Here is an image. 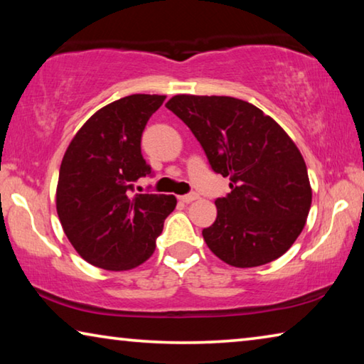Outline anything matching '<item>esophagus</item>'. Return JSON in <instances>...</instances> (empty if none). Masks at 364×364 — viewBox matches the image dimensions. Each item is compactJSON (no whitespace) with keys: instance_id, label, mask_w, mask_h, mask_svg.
Wrapping results in <instances>:
<instances>
[{"instance_id":"obj_1","label":"esophagus","mask_w":364,"mask_h":364,"mask_svg":"<svg viewBox=\"0 0 364 364\" xmlns=\"http://www.w3.org/2000/svg\"><path fill=\"white\" fill-rule=\"evenodd\" d=\"M178 199H180L181 202H186V204H189V202L199 199V194H197V193H189V194L180 196V197H178Z\"/></svg>"}]
</instances>
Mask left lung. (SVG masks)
Listing matches in <instances>:
<instances>
[{"label":"left lung","instance_id":"left-lung-1","mask_svg":"<svg viewBox=\"0 0 364 364\" xmlns=\"http://www.w3.org/2000/svg\"><path fill=\"white\" fill-rule=\"evenodd\" d=\"M199 141L213 171L230 176L217 220L202 236L237 268L269 263L291 249L306 223L311 186L305 160L263 110L230 96L176 95L165 104Z\"/></svg>","mask_w":364,"mask_h":364}]
</instances>
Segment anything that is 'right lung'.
I'll return each instance as SVG.
<instances>
[{
  "instance_id": "add662e5",
  "label": "right lung",
  "mask_w": 364,
  "mask_h": 364,
  "mask_svg": "<svg viewBox=\"0 0 364 364\" xmlns=\"http://www.w3.org/2000/svg\"><path fill=\"white\" fill-rule=\"evenodd\" d=\"M164 101L160 95H132L107 104L85 122L64 154L58 215L73 249L95 267H139L175 210V196L133 194V183L151 175L141 136Z\"/></svg>"
}]
</instances>
